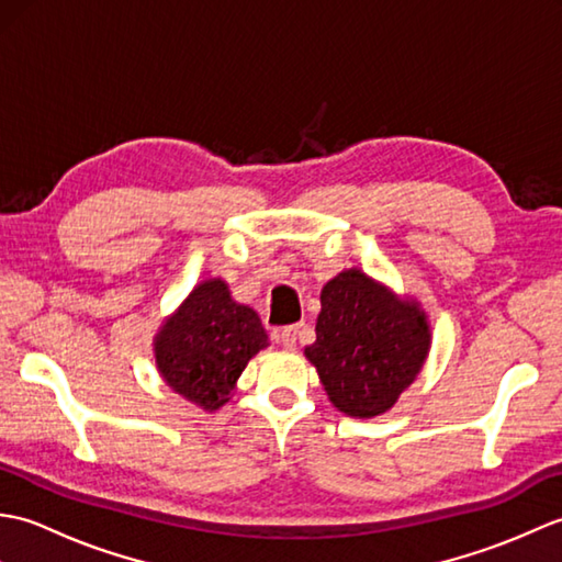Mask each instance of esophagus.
<instances>
[{
  "label": "esophagus",
  "instance_id": "34e87169",
  "mask_svg": "<svg viewBox=\"0 0 562 562\" xmlns=\"http://www.w3.org/2000/svg\"><path fill=\"white\" fill-rule=\"evenodd\" d=\"M296 336H300V326H288V328H282V330H278V342L282 345L284 350H294L296 348Z\"/></svg>",
  "mask_w": 562,
  "mask_h": 562
}]
</instances>
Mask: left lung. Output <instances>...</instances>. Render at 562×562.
<instances>
[{
	"label": "left lung",
	"instance_id": "left-lung-1",
	"mask_svg": "<svg viewBox=\"0 0 562 562\" xmlns=\"http://www.w3.org/2000/svg\"><path fill=\"white\" fill-rule=\"evenodd\" d=\"M429 340L420 306L350 268L321 290L316 342L304 355L340 413L374 417L420 374Z\"/></svg>",
	"mask_w": 562,
	"mask_h": 562
}]
</instances>
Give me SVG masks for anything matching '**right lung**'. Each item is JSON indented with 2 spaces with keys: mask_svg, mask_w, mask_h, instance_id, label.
<instances>
[{
  "mask_svg": "<svg viewBox=\"0 0 562 562\" xmlns=\"http://www.w3.org/2000/svg\"><path fill=\"white\" fill-rule=\"evenodd\" d=\"M268 348V333L250 306L232 300L226 282H200L154 338L157 369L178 396L220 411L248 360Z\"/></svg>",
  "mask_w": 562,
  "mask_h": 562,
  "instance_id": "obj_1",
  "label": "right lung"
}]
</instances>
